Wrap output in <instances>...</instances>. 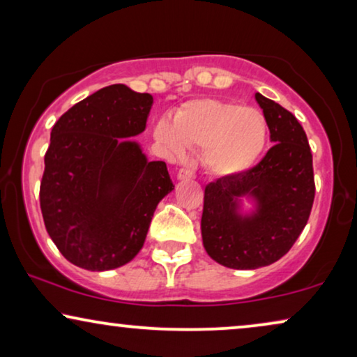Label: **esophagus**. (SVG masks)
Wrapping results in <instances>:
<instances>
[{"instance_id":"34e87169","label":"esophagus","mask_w":357,"mask_h":357,"mask_svg":"<svg viewBox=\"0 0 357 357\" xmlns=\"http://www.w3.org/2000/svg\"><path fill=\"white\" fill-rule=\"evenodd\" d=\"M195 177V172L192 169H180L177 172V178L178 180H190Z\"/></svg>"}]
</instances>
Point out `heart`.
<instances>
[{
    "mask_svg": "<svg viewBox=\"0 0 357 357\" xmlns=\"http://www.w3.org/2000/svg\"><path fill=\"white\" fill-rule=\"evenodd\" d=\"M266 121L250 107L218 99H193L159 120L154 138L169 158L185 149H204V164L216 177H236L252 167L266 144Z\"/></svg>",
    "mask_w": 357,
    "mask_h": 357,
    "instance_id": "heart-1",
    "label": "heart"
}]
</instances>
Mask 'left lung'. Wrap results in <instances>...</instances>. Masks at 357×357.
<instances>
[{
	"label": "left lung",
	"mask_w": 357,
	"mask_h": 357,
	"mask_svg": "<svg viewBox=\"0 0 357 357\" xmlns=\"http://www.w3.org/2000/svg\"><path fill=\"white\" fill-rule=\"evenodd\" d=\"M273 148L255 167L221 177L204 188L202 237L219 265L257 270L284 257L309 221L315 197L305 131L289 110L257 92ZM256 203L242 213L241 198Z\"/></svg>",
	"instance_id": "obj_1"
}]
</instances>
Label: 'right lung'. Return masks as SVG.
I'll use <instances>...</instances> for the list:
<instances>
[{
  "label": "right lung",
  "mask_w": 357,
  "mask_h": 357,
  "mask_svg": "<svg viewBox=\"0 0 357 357\" xmlns=\"http://www.w3.org/2000/svg\"><path fill=\"white\" fill-rule=\"evenodd\" d=\"M153 96L125 84L94 92L52 128L40 183L48 236L73 265L89 271L123 266L143 248L160 199L174 190L162 160L136 141Z\"/></svg>",
  "instance_id": "right-lung-1"
}]
</instances>
